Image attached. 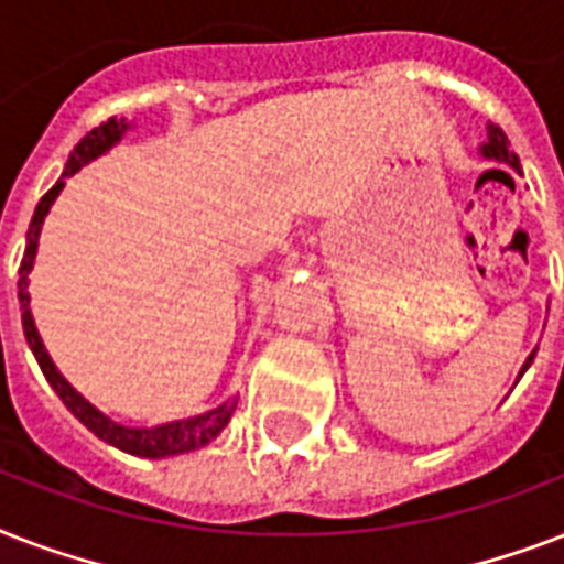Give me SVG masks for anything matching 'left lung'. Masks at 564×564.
<instances>
[{
	"label": "left lung",
	"mask_w": 564,
	"mask_h": 564,
	"mask_svg": "<svg viewBox=\"0 0 564 564\" xmlns=\"http://www.w3.org/2000/svg\"><path fill=\"white\" fill-rule=\"evenodd\" d=\"M480 154L486 158V161H495V163H503V166H509V170H516L518 175H521V163H518V154L509 152V140L507 134L500 131L498 126H489V140L480 145ZM535 351L527 357V362L521 366V375H524L527 369H530V362H533ZM518 375V377H521Z\"/></svg>",
	"instance_id": "obj_1"
}]
</instances>
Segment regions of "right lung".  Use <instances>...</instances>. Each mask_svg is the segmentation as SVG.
Returning <instances> with one entry per match:
<instances>
[{
  "label": "right lung",
  "mask_w": 564,
  "mask_h": 564,
  "mask_svg": "<svg viewBox=\"0 0 564 564\" xmlns=\"http://www.w3.org/2000/svg\"><path fill=\"white\" fill-rule=\"evenodd\" d=\"M131 122L126 119H108L101 122L99 128H93L90 134L82 137V143L75 145L69 161L64 166V175L57 178V184L48 189L43 198L34 207V216H31L29 234H25V254H22L20 263V307H22V330H25V343H29L34 360L40 362V369L46 375V380L52 383V389L57 392V398L66 403V410L73 412L75 419L82 421L84 427L96 433L101 442L119 447L131 456H143V459H163V456H178L189 454V451H198V447L210 445L213 438L219 436L221 430L228 427L230 415L237 410V398H228L225 403H219L216 410H207L202 415H193V419H178V421H166V424H158V427H128V424H119V421L108 419L105 412L96 410L82 392H75V386L66 380L57 366L48 357L46 345L40 339L37 325H34V316H31V295H29V274L34 269V257H37V242H40V230H43V219L52 210V204L64 189L66 178H73L75 172L87 166L90 161L101 158L105 152H110L113 145L128 134Z\"/></svg>",
  "instance_id": "1"
}]
</instances>
